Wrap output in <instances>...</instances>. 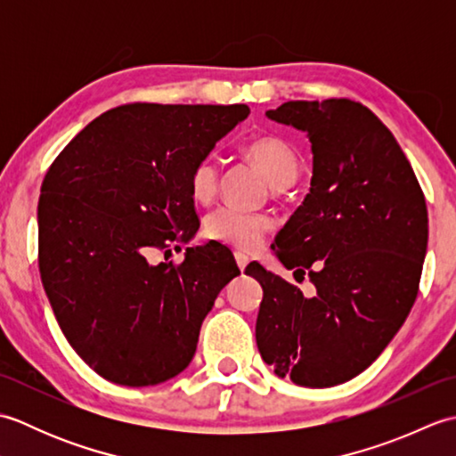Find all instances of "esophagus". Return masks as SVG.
<instances>
[{"instance_id":"34e87169","label":"esophagus","mask_w":456,"mask_h":456,"mask_svg":"<svg viewBox=\"0 0 456 456\" xmlns=\"http://www.w3.org/2000/svg\"><path fill=\"white\" fill-rule=\"evenodd\" d=\"M235 260H237L239 270H240V273H243V270H245L247 265H248V256L243 255V253H235Z\"/></svg>"}]
</instances>
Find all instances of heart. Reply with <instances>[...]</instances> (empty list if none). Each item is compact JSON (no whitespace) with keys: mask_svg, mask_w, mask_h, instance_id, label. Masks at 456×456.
Masks as SVG:
<instances>
[{"mask_svg":"<svg viewBox=\"0 0 456 456\" xmlns=\"http://www.w3.org/2000/svg\"><path fill=\"white\" fill-rule=\"evenodd\" d=\"M247 157L265 174L270 186H289L299 174V157L289 142L280 137H258L247 144ZM219 168L213 159H203L190 172V193L198 203H208L217 191ZM270 229V219L237 208H219L203 221V235L219 243L253 250Z\"/></svg>","mask_w":456,"mask_h":456,"instance_id":"1","label":"heart"}]
</instances>
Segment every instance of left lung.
<instances>
[{"instance_id": "left-lung-1", "label": "left lung", "mask_w": 456, "mask_h": 456, "mask_svg": "<svg viewBox=\"0 0 456 456\" xmlns=\"http://www.w3.org/2000/svg\"><path fill=\"white\" fill-rule=\"evenodd\" d=\"M312 142V188L274 237V256L309 273L315 296L258 263L260 356L280 378L329 388L358 376L408 319L428 253V206L390 129L351 100L268 110Z\"/></svg>"}]
</instances>
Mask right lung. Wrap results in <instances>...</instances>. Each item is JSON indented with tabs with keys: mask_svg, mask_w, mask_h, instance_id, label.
<instances>
[{
	"mask_svg": "<svg viewBox=\"0 0 456 456\" xmlns=\"http://www.w3.org/2000/svg\"><path fill=\"white\" fill-rule=\"evenodd\" d=\"M247 115V105H121L46 172L41 280L68 343L105 380L142 388L186 370L203 319L240 274L216 243L186 248L180 266L147 255L196 235L190 172Z\"/></svg>",
	"mask_w": 456,
	"mask_h": 456,
	"instance_id": "add662e5",
	"label": "right lung"
}]
</instances>
